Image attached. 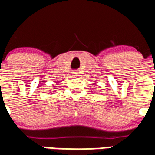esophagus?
<instances>
[{"mask_svg": "<svg viewBox=\"0 0 155 155\" xmlns=\"http://www.w3.org/2000/svg\"><path fill=\"white\" fill-rule=\"evenodd\" d=\"M74 76H75V77L78 76V73H74Z\"/></svg>", "mask_w": 155, "mask_h": 155, "instance_id": "1", "label": "esophagus"}]
</instances>
